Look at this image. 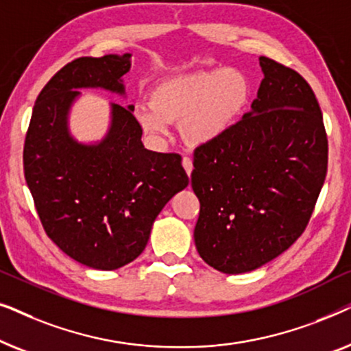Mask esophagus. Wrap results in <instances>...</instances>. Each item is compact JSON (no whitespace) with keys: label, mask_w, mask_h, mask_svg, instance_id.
I'll return each instance as SVG.
<instances>
[{"label":"esophagus","mask_w":351,"mask_h":351,"mask_svg":"<svg viewBox=\"0 0 351 351\" xmlns=\"http://www.w3.org/2000/svg\"><path fill=\"white\" fill-rule=\"evenodd\" d=\"M182 166H184V169H185V172H186V176H191V171H193V162H191V160L190 158H184V160H182Z\"/></svg>","instance_id":"obj_1"}]
</instances>
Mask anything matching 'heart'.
<instances>
[{
	"label": "heart",
	"instance_id": "1",
	"mask_svg": "<svg viewBox=\"0 0 351 351\" xmlns=\"http://www.w3.org/2000/svg\"><path fill=\"white\" fill-rule=\"evenodd\" d=\"M252 88L238 69H210L161 80L152 102H138L134 117L152 138L167 137L180 123V136L190 147H204L227 136L251 102Z\"/></svg>",
	"mask_w": 351,
	"mask_h": 351
}]
</instances>
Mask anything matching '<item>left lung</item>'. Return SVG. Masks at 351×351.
Listing matches in <instances>:
<instances>
[{"instance_id":"8db88e82","label":"left lung","mask_w":351,"mask_h":351,"mask_svg":"<svg viewBox=\"0 0 351 351\" xmlns=\"http://www.w3.org/2000/svg\"><path fill=\"white\" fill-rule=\"evenodd\" d=\"M258 64L263 80L251 112L196 148L191 172L201 204L196 249L227 275L256 270L295 243L328 172V137L310 84L268 57Z\"/></svg>"}]
</instances>
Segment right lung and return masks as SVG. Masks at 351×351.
Masks as SVG:
<instances>
[{"instance_id":"add662e5","label":"right lung","mask_w":351,"mask_h":351,"mask_svg":"<svg viewBox=\"0 0 351 351\" xmlns=\"http://www.w3.org/2000/svg\"><path fill=\"white\" fill-rule=\"evenodd\" d=\"M131 54L81 57L52 76L38 95L23 147V172L47 237L73 261L117 270L141 256L153 222L189 185L174 153L147 150L134 105L110 102L100 141L81 142L70 113L83 89L126 99Z\"/></svg>"}]
</instances>
